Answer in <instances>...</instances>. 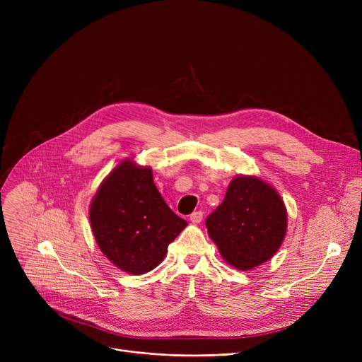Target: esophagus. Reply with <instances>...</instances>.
<instances>
[{
    "mask_svg": "<svg viewBox=\"0 0 362 362\" xmlns=\"http://www.w3.org/2000/svg\"><path fill=\"white\" fill-rule=\"evenodd\" d=\"M189 220H191V221H192V223H195V224L201 223V221H202V213H201V211H195V213H192V214H191V217H189Z\"/></svg>",
    "mask_w": 362,
    "mask_h": 362,
    "instance_id": "1",
    "label": "esophagus"
}]
</instances>
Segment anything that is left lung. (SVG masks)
<instances>
[{"mask_svg": "<svg viewBox=\"0 0 362 362\" xmlns=\"http://www.w3.org/2000/svg\"><path fill=\"white\" fill-rule=\"evenodd\" d=\"M223 259L240 272L273 258L288 230V211L276 189L257 176H236L205 220Z\"/></svg>", "mask_w": 362, "mask_h": 362, "instance_id": "obj_1", "label": "left lung"}]
</instances>
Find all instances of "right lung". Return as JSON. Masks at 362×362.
Instances as JSON below:
<instances>
[{"label":"right lung","mask_w":362,"mask_h":362,"mask_svg":"<svg viewBox=\"0 0 362 362\" xmlns=\"http://www.w3.org/2000/svg\"><path fill=\"white\" fill-rule=\"evenodd\" d=\"M89 221L101 252L133 276L154 270L187 226L163 199L152 168L130 158L114 167L100 185Z\"/></svg>","instance_id":"1"}]
</instances>
